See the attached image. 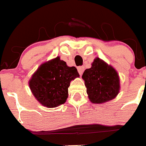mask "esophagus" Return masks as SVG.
<instances>
[{"mask_svg": "<svg viewBox=\"0 0 146 146\" xmlns=\"http://www.w3.org/2000/svg\"><path fill=\"white\" fill-rule=\"evenodd\" d=\"M78 71L80 76H82L83 71H84V67H82V66H80V67L78 68Z\"/></svg>", "mask_w": 146, "mask_h": 146, "instance_id": "34e87169", "label": "esophagus"}]
</instances>
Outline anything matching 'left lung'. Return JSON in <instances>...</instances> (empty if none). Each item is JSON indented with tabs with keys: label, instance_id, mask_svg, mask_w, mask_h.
Segmentation results:
<instances>
[{
	"label": "left lung",
	"instance_id": "obj_1",
	"mask_svg": "<svg viewBox=\"0 0 146 146\" xmlns=\"http://www.w3.org/2000/svg\"><path fill=\"white\" fill-rule=\"evenodd\" d=\"M88 98L93 103H106L115 98L120 90V78L116 70L105 61L96 58L90 68L82 76Z\"/></svg>",
	"mask_w": 146,
	"mask_h": 146
}]
</instances>
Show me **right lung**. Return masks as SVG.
<instances>
[{
    "instance_id": "1",
    "label": "right lung",
    "mask_w": 146,
    "mask_h": 146,
    "mask_svg": "<svg viewBox=\"0 0 146 146\" xmlns=\"http://www.w3.org/2000/svg\"><path fill=\"white\" fill-rule=\"evenodd\" d=\"M79 76L76 67H69L56 57L40 65L29 80V87L40 104L56 108L65 103L70 81Z\"/></svg>"
}]
</instances>
